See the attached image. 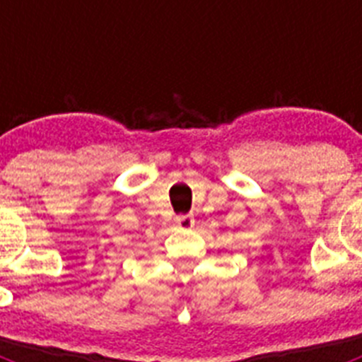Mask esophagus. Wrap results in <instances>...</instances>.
I'll return each instance as SVG.
<instances>
[{
  "label": "esophagus",
  "instance_id": "obj_1",
  "mask_svg": "<svg viewBox=\"0 0 362 362\" xmlns=\"http://www.w3.org/2000/svg\"><path fill=\"white\" fill-rule=\"evenodd\" d=\"M175 223H177L179 228L188 230V228H192V226L196 225V219H194L192 216H179L177 219H175Z\"/></svg>",
  "mask_w": 362,
  "mask_h": 362
}]
</instances>
